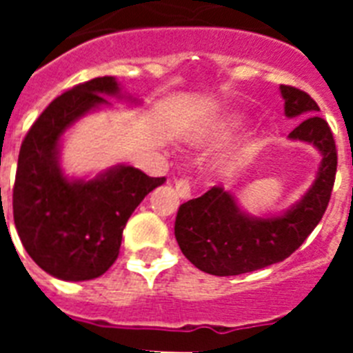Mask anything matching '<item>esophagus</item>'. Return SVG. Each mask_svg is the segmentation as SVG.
<instances>
[{"label": "esophagus", "mask_w": 353, "mask_h": 353, "mask_svg": "<svg viewBox=\"0 0 353 353\" xmlns=\"http://www.w3.org/2000/svg\"><path fill=\"white\" fill-rule=\"evenodd\" d=\"M174 189H176V194L182 199H189L194 194V187H192L191 180L189 179H179L174 180Z\"/></svg>", "instance_id": "1"}]
</instances>
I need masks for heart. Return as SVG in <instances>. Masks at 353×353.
<instances>
[{
	"label": "heart",
	"instance_id": "b5f03b06",
	"mask_svg": "<svg viewBox=\"0 0 353 353\" xmlns=\"http://www.w3.org/2000/svg\"><path fill=\"white\" fill-rule=\"evenodd\" d=\"M240 120L239 118H230V120L223 121L219 125V136H226V134H230L232 130H235L236 127H239ZM251 152L252 148L249 145H244L240 146V148L233 150V152H230L228 155H224L223 159H221L219 162H217V174L219 176H223V179H228V176H233V174L236 173V171L240 170V168L244 166L245 162L249 161V157H251Z\"/></svg>",
	"mask_w": 353,
	"mask_h": 353
}]
</instances>
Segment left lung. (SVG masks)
Returning <instances> with one entry per match:
<instances>
[{
    "mask_svg": "<svg viewBox=\"0 0 353 353\" xmlns=\"http://www.w3.org/2000/svg\"><path fill=\"white\" fill-rule=\"evenodd\" d=\"M285 114L302 118L288 138L311 143L322 154L316 179L301 201L276 217H252L240 210L235 196L212 187L180 205L174 236L183 256L212 276H239L283 261L310 236L329 205L338 152L332 130L305 92L281 84Z\"/></svg>",
    "mask_w": 353,
    "mask_h": 353,
    "instance_id": "left-lung-1",
    "label": "left lung"
}]
</instances>
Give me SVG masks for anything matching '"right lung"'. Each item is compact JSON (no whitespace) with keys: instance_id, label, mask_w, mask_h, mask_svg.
<instances>
[{"instance_id":"right-lung-1","label":"right lung","mask_w":353,"mask_h":353,"mask_svg":"<svg viewBox=\"0 0 353 353\" xmlns=\"http://www.w3.org/2000/svg\"><path fill=\"white\" fill-rule=\"evenodd\" d=\"M104 95L123 97L114 77H95L56 97L19 152L12 196L19 239L40 269L63 281L102 276L117 261L132 212L166 182L132 166H114L92 180L65 176L61 136L81 117L109 105Z\"/></svg>"}]
</instances>
